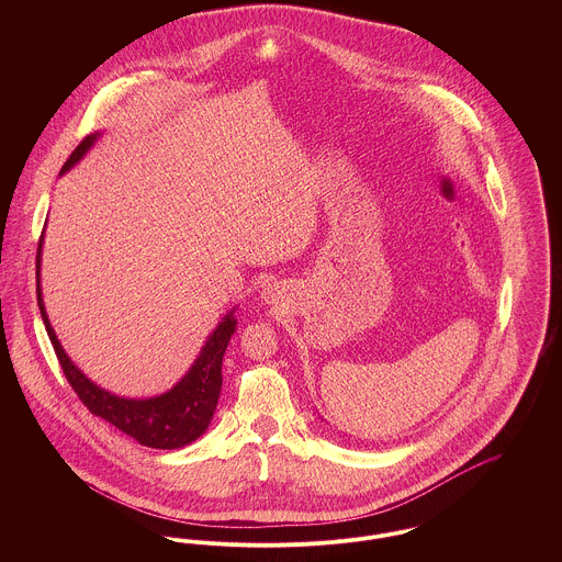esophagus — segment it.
Masks as SVG:
<instances>
[{"label":"esophagus","mask_w":562,"mask_h":562,"mask_svg":"<svg viewBox=\"0 0 562 562\" xmlns=\"http://www.w3.org/2000/svg\"><path fill=\"white\" fill-rule=\"evenodd\" d=\"M281 294H283V290H281V285H277V283H274V285H268V288L263 290V299H266L268 303H272V305L281 301Z\"/></svg>","instance_id":"1"}]
</instances>
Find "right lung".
<instances>
[{"mask_svg": "<svg viewBox=\"0 0 562 562\" xmlns=\"http://www.w3.org/2000/svg\"><path fill=\"white\" fill-rule=\"evenodd\" d=\"M97 134L86 136L76 151L65 161L60 175L69 170L81 156L92 147ZM41 246H43V236L38 240V250H36V299H38V310L41 318L45 322L47 335L52 339V346L56 350V357L60 361V368L78 394V398L83 402V406L97 415L116 426L119 430L127 432L134 437L138 443L158 448V450H175L192 443L196 437L205 432L210 426V419L216 411L218 396H221V385H223V355L227 350V344L236 330V318L234 312H229L218 328L210 335L207 344L203 346L199 359L194 366L188 370V374L166 394L158 398L149 401H127L112 396L110 392L97 387L90 383L80 370L71 363L67 352L63 350L49 318L45 314V305L41 299Z\"/></svg>", "mask_w": 562, "mask_h": 562, "instance_id": "add662e5", "label": "right lung"}]
</instances>
